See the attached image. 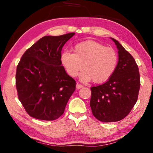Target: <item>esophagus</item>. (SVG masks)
<instances>
[{
  "instance_id": "esophagus-1",
  "label": "esophagus",
  "mask_w": 153,
  "mask_h": 153,
  "mask_svg": "<svg viewBox=\"0 0 153 153\" xmlns=\"http://www.w3.org/2000/svg\"><path fill=\"white\" fill-rule=\"evenodd\" d=\"M82 87H84V86H83L82 84H78V83H77V84H76V88L77 89H80V88H82Z\"/></svg>"
}]
</instances>
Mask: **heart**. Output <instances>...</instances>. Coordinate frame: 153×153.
<instances>
[{
  "instance_id": "heart-1",
  "label": "heart",
  "mask_w": 153,
  "mask_h": 153,
  "mask_svg": "<svg viewBox=\"0 0 153 153\" xmlns=\"http://www.w3.org/2000/svg\"><path fill=\"white\" fill-rule=\"evenodd\" d=\"M61 61L67 73L71 77L80 74L83 82L92 79L95 83H102L115 72L118 63V54L115 49L107 47L94 40H86L75 45L74 54L65 51Z\"/></svg>"
}]
</instances>
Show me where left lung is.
<instances>
[{"instance_id":"1","label":"left lung","mask_w":153,"mask_h":153,"mask_svg":"<svg viewBox=\"0 0 153 153\" xmlns=\"http://www.w3.org/2000/svg\"><path fill=\"white\" fill-rule=\"evenodd\" d=\"M117 68L107 82L92 86L90 107L93 115L102 122H115L130 113L138 97L140 79L135 59L117 40Z\"/></svg>"}]
</instances>
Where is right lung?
Listing matches in <instances>:
<instances>
[{
	"label": "right lung",
	"mask_w": 153,
	"mask_h": 153,
	"mask_svg": "<svg viewBox=\"0 0 153 153\" xmlns=\"http://www.w3.org/2000/svg\"><path fill=\"white\" fill-rule=\"evenodd\" d=\"M74 34L44 36L21 58L15 85L18 98L31 117L52 121L63 114L76 82L61 65V50Z\"/></svg>",
	"instance_id": "1"
}]
</instances>
